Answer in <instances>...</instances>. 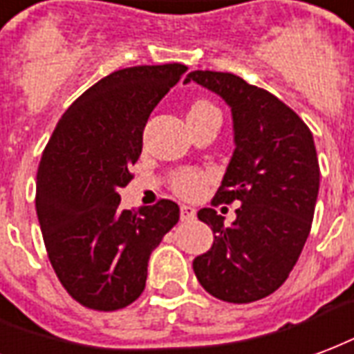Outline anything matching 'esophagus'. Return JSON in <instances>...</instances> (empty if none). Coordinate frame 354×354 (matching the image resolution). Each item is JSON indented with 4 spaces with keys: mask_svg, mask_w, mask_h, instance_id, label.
<instances>
[{
    "mask_svg": "<svg viewBox=\"0 0 354 354\" xmlns=\"http://www.w3.org/2000/svg\"><path fill=\"white\" fill-rule=\"evenodd\" d=\"M196 209L190 205H180V221H194Z\"/></svg>",
    "mask_w": 354,
    "mask_h": 354,
    "instance_id": "1",
    "label": "esophagus"
}]
</instances>
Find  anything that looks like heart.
Masks as SVG:
<instances>
[{"label":"heart","mask_w":354,"mask_h":354,"mask_svg":"<svg viewBox=\"0 0 354 354\" xmlns=\"http://www.w3.org/2000/svg\"><path fill=\"white\" fill-rule=\"evenodd\" d=\"M207 117H221L215 105L207 102V100H196L188 107V122H198V120H203V118ZM207 179L209 175L205 171H198V169L185 167V169H179L171 177V188H174L177 194L183 196V198H196L203 190Z\"/></svg>","instance_id":"heart-1"}]
</instances>
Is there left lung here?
Segmentation results:
<instances>
[{
  "label": "left lung",
  "mask_w": 354,
  "mask_h": 354,
  "mask_svg": "<svg viewBox=\"0 0 354 354\" xmlns=\"http://www.w3.org/2000/svg\"><path fill=\"white\" fill-rule=\"evenodd\" d=\"M190 81L232 107L236 151L211 203H241L230 226L215 209L198 211L215 237L192 268L218 300H262L285 283L311 230L321 177L313 136L279 97L237 75L192 71Z\"/></svg>",
  "instance_id": "8db88e82"
}]
</instances>
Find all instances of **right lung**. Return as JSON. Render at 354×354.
<instances>
[{"instance_id":"add662e5","label":"right lung","mask_w":354,"mask_h":354,"mask_svg":"<svg viewBox=\"0 0 354 354\" xmlns=\"http://www.w3.org/2000/svg\"><path fill=\"white\" fill-rule=\"evenodd\" d=\"M187 69L113 71L71 103L43 151L35 207L46 254L84 308L117 311L138 300L151 252L179 221L171 200L128 211L118 190L133 179L149 115Z\"/></svg>"}]
</instances>
